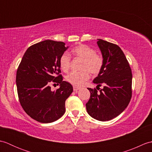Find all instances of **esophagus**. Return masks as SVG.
<instances>
[{
	"mask_svg": "<svg viewBox=\"0 0 152 152\" xmlns=\"http://www.w3.org/2000/svg\"><path fill=\"white\" fill-rule=\"evenodd\" d=\"M80 89V88H78V87H76V86H74L73 87V90L74 91H78V90Z\"/></svg>",
	"mask_w": 152,
	"mask_h": 152,
	"instance_id": "obj_1",
	"label": "esophagus"
}]
</instances>
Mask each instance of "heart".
I'll use <instances>...</instances> for the list:
<instances>
[{
    "label": "heart",
    "mask_w": 152,
    "mask_h": 152,
    "mask_svg": "<svg viewBox=\"0 0 152 152\" xmlns=\"http://www.w3.org/2000/svg\"><path fill=\"white\" fill-rule=\"evenodd\" d=\"M72 53L76 57L83 60L81 72H72L66 76V80L74 86H82L83 83L89 78V73L98 74L102 69L104 60L100 54L96 53L93 48L87 45H80L74 48ZM71 64V57L64 52L61 55L59 59V66L64 72L69 70Z\"/></svg>",
    "instance_id": "1"
}]
</instances>
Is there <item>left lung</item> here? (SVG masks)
I'll return each mask as SVG.
<instances>
[{
  "instance_id": "left-lung-1",
  "label": "left lung",
  "mask_w": 152,
  "mask_h": 152,
  "mask_svg": "<svg viewBox=\"0 0 152 152\" xmlns=\"http://www.w3.org/2000/svg\"><path fill=\"white\" fill-rule=\"evenodd\" d=\"M97 44L104 64L93 81L97 85L96 89L88 88L91 95L86 105L89 115L106 121L117 117L127 108L132 96L133 76L127 58L118 45L101 39H98ZM101 85L104 88L99 90Z\"/></svg>"
}]
</instances>
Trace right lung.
Returning <instances> with one entry per match:
<instances>
[{
  "label": "right lung",
  "instance_id": "1",
  "mask_svg": "<svg viewBox=\"0 0 152 152\" xmlns=\"http://www.w3.org/2000/svg\"><path fill=\"white\" fill-rule=\"evenodd\" d=\"M68 48L63 42L42 41L28 48L18 66L15 82L19 102L38 122H53L65 112V101L73 88L59 74V59ZM53 83L60 86L56 91L50 89Z\"/></svg>",
  "mask_w": 152,
  "mask_h": 152
}]
</instances>
